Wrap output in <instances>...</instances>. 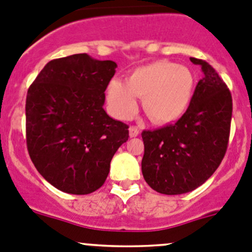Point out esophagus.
<instances>
[{"label": "esophagus", "instance_id": "obj_1", "mask_svg": "<svg viewBox=\"0 0 252 252\" xmlns=\"http://www.w3.org/2000/svg\"><path fill=\"white\" fill-rule=\"evenodd\" d=\"M128 131H130V137H137L138 133H140V130L136 126H130Z\"/></svg>", "mask_w": 252, "mask_h": 252}]
</instances>
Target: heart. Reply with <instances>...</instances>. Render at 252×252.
I'll return each mask as SVG.
<instances>
[{"instance_id": "b5f03b06", "label": "heart", "mask_w": 252, "mask_h": 252, "mask_svg": "<svg viewBox=\"0 0 252 252\" xmlns=\"http://www.w3.org/2000/svg\"><path fill=\"white\" fill-rule=\"evenodd\" d=\"M195 75L189 68L168 61L138 66L125 83L114 79L109 83L106 99L112 114L121 120L133 116L136 97H142V109L156 124H171L188 110L194 92Z\"/></svg>"}]
</instances>
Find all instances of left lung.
Returning a JSON list of instances; mask_svg holds the SVG:
<instances>
[{
  "instance_id": "obj_1",
  "label": "left lung",
  "mask_w": 252,
  "mask_h": 252,
  "mask_svg": "<svg viewBox=\"0 0 252 252\" xmlns=\"http://www.w3.org/2000/svg\"><path fill=\"white\" fill-rule=\"evenodd\" d=\"M193 100L173 125L143 131L142 174L148 186L167 195H177L202 186L221 163L227 148L232 99L226 84L205 61Z\"/></svg>"
}]
</instances>
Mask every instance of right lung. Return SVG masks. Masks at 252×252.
I'll return each instance as SVG.
<instances>
[{
  "label": "right lung",
  "mask_w": 252,
  "mask_h": 252,
  "mask_svg": "<svg viewBox=\"0 0 252 252\" xmlns=\"http://www.w3.org/2000/svg\"><path fill=\"white\" fill-rule=\"evenodd\" d=\"M117 64L74 54L50 61L26 100V138L33 164L53 187L89 194L105 183L128 126L104 110Z\"/></svg>",
  "instance_id": "obj_1"
}]
</instances>
